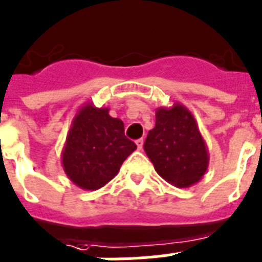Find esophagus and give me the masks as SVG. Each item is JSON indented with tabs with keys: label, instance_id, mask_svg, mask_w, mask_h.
Returning a JSON list of instances; mask_svg holds the SVG:
<instances>
[{
	"label": "esophagus",
	"instance_id": "34e87169",
	"mask_svg": "<svg viewBox=\"0 0 262 262\" xmlns=\"http://www.w3.org/2000/svg\"><path fill=\"white\" fill-rule=\"evenodd\" d=\"M143 143H144L143 139L136 140V146H138V150H143Z\"/></svg>",
	"mask_w": 262,
	"mask_h": 262
}]
</instances>
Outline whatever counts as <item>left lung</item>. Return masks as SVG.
I'll return each mask as SVG.
<instances>
[{
	"label": "left lung",
	"instance_id": "1",
	"mask_svg": "<svg viewBox=\"0 0 262 262\" xmlns=\"http://www.w3.org/2000/svg\"><path fill=\"white\" fill-rule=\"evenodd\" d=\"M144 151L155 171L177 187L200 182L209 167V150L194 115L181 103L159 107Z\"/></svg>",
	"mask_w": 262,
	"mask_h": 262
}]
</instances>
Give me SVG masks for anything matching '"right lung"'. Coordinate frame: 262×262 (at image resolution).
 <instances>
[{"label": "right lung", "instance_id": "right-lung-1", "mask_svg": "<svg viewBox=\"0 0 262 262\" xmlns=\"http://www.w3.org/2000/svg\"><path fill=\"white\" fill-rule=\"evenodd\" d=\"M110 108L88 101L76 112L61 151L64 172L80 189L97 190L119 172L136 144L124 135L120 119Z\"/></svg>", "mask_w": 262, "mask_h": 262}]
</instances>
